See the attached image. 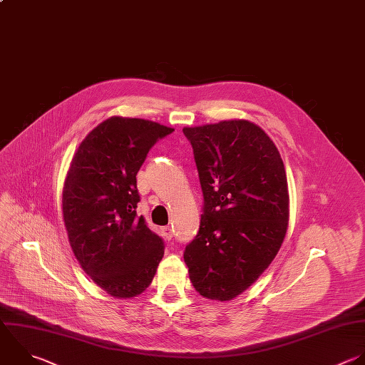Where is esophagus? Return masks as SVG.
<instances>
[{"label":"esophagus","mask_w":365,"mask_h":365,"mask_svg":"<svg viewBox=\"0 0 365 365\" xmlns=\"http://www.w3.org/2000/svg\"><path fill=\"white\" fill-rule=\"evenodd\" d=\"M163 234H164V237L167 238V240H171L173 238V228L168 225V227H164L163 228Z\"/></svg>","instance_id":"esophagus-1"}]
</instances>
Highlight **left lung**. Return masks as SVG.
Returning <instances> with one entry per match:
<instances>
[{
    "instance_id": "1",
    "label": "left lung",
    "mask_w": 365,
    "mask_h": 365,
    "mask_svg": "<svg viewBox=\"0 0 365 365\" xmlns=\"http://www.w3.org/2000/svg\"><path fill=\"white\" fill-rule=\"evenodd\" d=\"M204 195L197 237L185 247L190 279L208 299L251 287L285 238L289 195L284 163L268 134L248 120L184 127Z\"/></svg>"
}]
</instances>
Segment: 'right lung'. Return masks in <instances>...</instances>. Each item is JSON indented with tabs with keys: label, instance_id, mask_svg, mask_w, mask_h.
<instances>
[{
	"label": "right lung",
	"instance_id": "right-lung-1",
	"mask_svg": "<svg viewBox=\"0 0 365 365\" xmlns=\"http://www.w3.org/2000/svg\"><path fill=\"white\" fill-rule=\"evenodd\" d=\"M174 128L110 117L76 151L63 187V218L81 268L107 294L145 291L164 255L163 240L137 215V173L150 148Z\"/></svg>",
	"mask_w": 365,
	"mask_h": 365
}]
</instances>
